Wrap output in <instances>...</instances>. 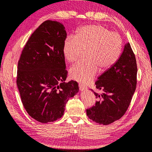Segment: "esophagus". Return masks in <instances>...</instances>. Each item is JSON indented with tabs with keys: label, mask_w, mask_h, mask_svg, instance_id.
I'll use <instances>...</instances> for the list:
<instances>
[{
	"label": "esophagus",
	"mask_w": 152,
	"mask_h": 152,
	"mask_svg": "<svg viewBox=\"0 0 152 152\" xmlns=\"http://www.w3.org/2000/svg\"><path fill=\"white\" fill-rule=\"evenodd\" d=\"M79 88H80V91H84V90H87V88H86V86H84L81 84H79Z\"/></svg>",
	"instance_id": "obj_1"
}]
</instances>
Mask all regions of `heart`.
Returning a JSON list of instances; mask_svg holds the SVG:
<instances>
[{
  "mask_svg": "<svg viewBox=\"0 0 152 152\" xmlns=\"http://www.w3.org/2000/svg\"><path fill=\"white\" fill-rule=\"evenodd\" d=\"M122 39L117 33L99 25L86 26L74 36H68L63 45V54L70 63L76 62L86 53V60L70 69L71 78L82 84L90 82L98 70L104 72L113 67L119 58Z\"/></svg>",
  "mask_w": 152,
  "mask_h": 152,
  "instance_id": "obj_1",
  "label": "heart"
}]
</instances>
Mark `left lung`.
I'll return each instance as SVG.
<instances>
[{"label":"left lung","instance_id":"8db88e82","mask_svg":"<svg viewBox=\"0 0 152 152\" xmlns=\"http://www.w3.org/2000/svg\"><path fill=\"white\" fill-rule=\"evenodd\" d=\"M137 84V64L129 43L117 62L105 71L95 82L102 93L94 92L97 101L86 109L87 116L93 121L107 125L123 117L131 102Z\"/></svg>","mask_w":152,"mask_h":152}]
</instances>
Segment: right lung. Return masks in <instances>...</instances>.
<instances>
[{"label":"right lung","instance_id":"add662e5","mask_svg":"<svg viewBox=\"0 0 152 152\" xmlns=\"http://www.w3.org/2000/svg\"><path fill=\"white\" fill-rule=\"evenodd\" d=\"M66 38L63 25L45 21L29 38L18 63L16 84L22 104L29 115L41 123L62 117L69 98L79 91L76 82H64Z\"/></svg>","mask_w":152,"mask_h":152}]
</instances>
